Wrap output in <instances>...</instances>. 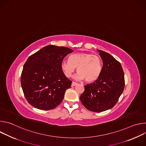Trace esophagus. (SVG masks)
<instances>
[{"instance_id": "34e87169", "label": "esophagus", "mask_w": 146, "mask_h": 146, "mask_svg": "<svg viewBox=\"0 0 146 146\" xmlns=\"http://www.w3.org/2000/svg\"><path fill=\"white\" fill-rule=\"evenodd\" d=\"M78 84V83L77 82H72V85L73 86H77Z\"/></svg>"}]
</instances>
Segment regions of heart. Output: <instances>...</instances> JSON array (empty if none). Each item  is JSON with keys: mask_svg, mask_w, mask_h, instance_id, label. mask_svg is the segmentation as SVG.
I'll return each instance as SVG.
<instances>
[{"mask_svg": "<svg viewBox=\"0 0 146 146\" xmlns=\"http://www.w3.org/2000/svg\"><path fill=\"white\" fill-rule=\"evenodd\" d=\"M77 68L78 72L74 78L77 80L85 79L87 82L96 81L99 77L102 69L101 59L91 53H76L70 56V60H64L61 68L67 77H70Z\"/></svg>", "mask_w": 146, "mask_h": 146, "instance_id": "1", "label": "heart"}]
</instances>
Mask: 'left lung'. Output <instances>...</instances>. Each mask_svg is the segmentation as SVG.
Returning <instances> with one entry per match:
<instances>
[{"label": "left lung", "mask_w": 146, "mask_h": 146, "mask_svg": "<svg viewBox=\"0 0 146 146\" xmlns=\"http://www.w3.org/2000/svg\"><path fill=\"white\" fill-rule=\"evenodd\" d=\"M98 51L103 61L101 74L95 81L84 86L80 100L88 110L99 113L115 106L123 92L125 79L119 62L110 54Z\"/></svg>", "instance_id": "obj_1"}]
</instances>
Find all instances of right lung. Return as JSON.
I'll list each match as a JSON object with an SVG mask.
<instances>
[{
    "instance_id": "obj_1",
    "label": "right lung",
    "mask_w": 146,
    "mask_h": 146,
    "mask_svg": "<svg viewBox=\"0 0 146 146\" xmlns=\"http://www.w3.org/2000/svg\"><path fill=\"white\" fill-rule=\"evenodd\" d=\"M73 50L48 45L31 55L25 63L21 84L28 103L33 107L49 110L58 106L71 87L61 68V62Z\"/></svg>"
}]
</instances>
